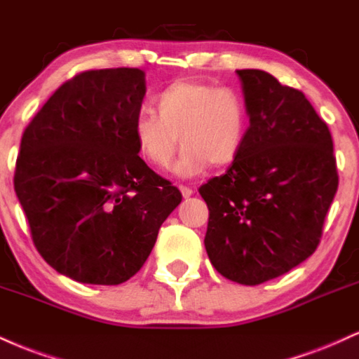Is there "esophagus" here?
<instances>
[{"mask_svg": "<svg viewBox=\"0 0 359 359\" xmlns=\"http://www.w3.org/2000/svg\"><path fill=\"white\" fill-rule=\"evenodd\" d=\"M180 191L183 193V196H184V198H189V196L193 195V193H195V191H193V188L187 187V184H180Z\"/></svg>", "mask_w": 359, "mask_h": 359, "instance_id": "obj_1", "label": "esophagus"}]
</instances>
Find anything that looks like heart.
<instances>
[{"mask_svg":"<svg viewBox=\"0 0 359 359\" xmlns=\"http://www.w3.org/2000/svg\"><path fill=\"white\" fill-rule=\"evenodd\" d=\"M154 111L142 109L134 119L137 153L151 166L168 170L180 141L184 142L176 172L200 175L210 163L237 159L250 126L247 100L237 88L201 80H178L154 97Z\"/></svg>","mask_w":359,"mask_h":359,"instance_id":"obj_1","label":"heart"}]
</instances>
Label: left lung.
Wrapping results in <instances>:
<instances>
[{"label": "left lung", "instance_id": "left-lung-1", "mask_svg": "<svg viewBox=\"0 0 359 359\" xmlns=\"http://www.w3.org/2000/svg\"><path fill=\"white\" fill-rule=\"evenodd\" d=\"M248 134L225 175L200 188L205 248L226 279L259 285L314 254L338 189L330 128L306 95L264 70H237Z\"/></svg>", "mask_w": 359, "mask_h": 359}]
</instances>
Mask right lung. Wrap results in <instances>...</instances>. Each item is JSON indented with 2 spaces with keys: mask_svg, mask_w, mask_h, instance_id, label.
Returning <instances> with one entry per match:
<instances>
[{
  "mask_svg": "<svg viewBox=\"0 0 359 359\" xmlns=\"http://www.w3.org/2000/svg\"><path fill=\"white\" fill-rule=\"evenodd\" d=\"M139 69L87 70L67 80L21 137L15 191L33 243L57 272L117 285L139 272L181 193L139 158Z\"/></svg>",
  "mask_w": 359,
  "mask_h": 359,
  "instance_id": "1",
  "label": "right lung"
}]
</instances>
